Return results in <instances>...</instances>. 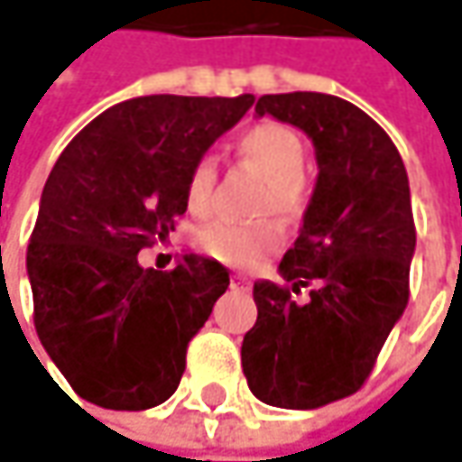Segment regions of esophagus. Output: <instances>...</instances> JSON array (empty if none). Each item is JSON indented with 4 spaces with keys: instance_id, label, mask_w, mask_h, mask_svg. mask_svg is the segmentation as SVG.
Returning <instances> with one entry per match:
<instances>
[{
    "instance_id": "1",
    "label": "esophagus",
    "mask_w": 462,
    "mask_h": 462,
    "mask_svg": "<svg viewBox=\"0 0 462 462\" xmlns=\"http://www.w3.org/2000/svg\"><path fill=\"white\" fill-rule=\"evenodd\" d=\"M232 288L248 291V280H245V277H240V274H232Z\"/></svg>"
}]
</instances>
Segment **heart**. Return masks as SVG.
Returning <instances> with one entry per match:
<instances>
[{
	"label": "heart",
	"mask_w": 462,
	"mask_h": 462,
	"mask_svg": "<svg viewBox=\"0 0 462 462\" xmlns=\"http://www.w3.org/2000/svg\"><path fill=\"white\" fill-rule=\"evenodd\" d=\"M237 155L262 171L270 180L267 208L280 214H296L304 206V163L307 147L301 137L282 124H256L237 137ZM217 163L214 158H200L189 169L185 198L192 214H208L214 208L217 195ZM282 230L274 222H235V219H214L195 232V245L232 267H251L264 254L280 245Z\"/></svg>",
	"instance_id": "obj_1"
}]
</instances>
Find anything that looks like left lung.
Listing matches in <instances>:
<instances>
[{"label":"left lung","mask_w":462,"mask_h":462,"mask_svg":"<svg viewBox=\"0 0 462 462\" xmlns=\"http://www.w3.org/2000/svg\"><path fill=\"white\" fill-rule=\"evenodd\" d=\"M254 106V103H251ZM256 113L299 126L317 152L315 192L282 282H254L259 317L240 359L254 397L315 410L362 389L410 299L415 222L402 155L352 103L264 95ZM301 290L307 300H299Z\"/></svg>","instance_id":"obj_1"}]
</instances>
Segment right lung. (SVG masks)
I'll list each match as a JSON object with an SVG mask.
<instances>
[{"label":"right lung","mask_w":462,"mask_h":462,"mask_svg":"<svg viewBox=\"0 0 462 462\" xmlns=\"http://www.w3.org/2000/svg\"><path fill=\"white\" fill-rule=\"evenodd\" d=\"M251 103L134 97L87 124L52 166L25 267L39 341L81 399L147 410L177 392L230 273L198 254L145 270L137 254L174 230L189 169Z\"/></svg>","instance_id":"obj_1"}]
</instances>
